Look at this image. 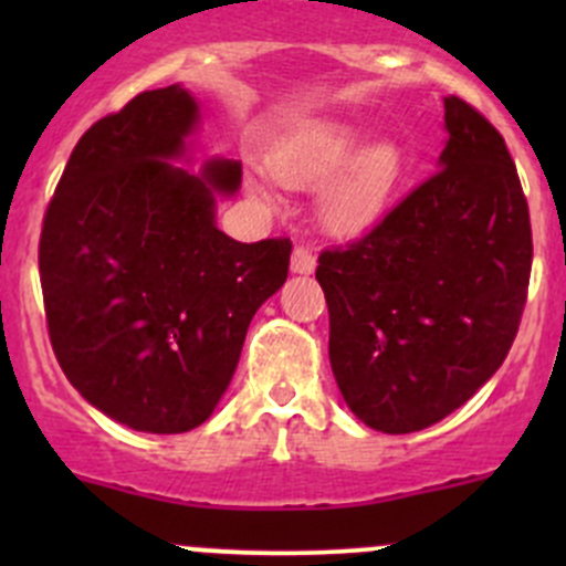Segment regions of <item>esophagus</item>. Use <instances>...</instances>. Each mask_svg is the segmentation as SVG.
Returning <instances> with one entry per match:
<instances>
[{
    "label": "esophagus",
    "mask_w": 566,
    "mask_h": 566,
    "mask_svg": "<svg viewBox=\"0 0 566 566\" xmlns=\"http://www.w3.org/2000/svg\"><path fill=\"white\" fill-rule=\"evenodd\" d=\"M315 265H317L315 254H312L310 249H306V247H295L293 249V260H290V268H293V273H304V276H306V273L315 271Z\"/></svg>",
    "instance_id": "34e87169"
}]
</instances>
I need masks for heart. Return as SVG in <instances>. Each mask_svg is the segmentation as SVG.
Segmentation results:
<instances>
[{
  "label": "heart",
  "instance_id": "obj_1",
  "mask_svg": "<svg viewBox=\"0 0 566 566\" xmlns=\"http://www.w3.org/2000/svg\"><path fill=\"white\" fill-rule=\"evenodd\" d=\"M367 142V130L347 119H315L284 136L271 153V172L287 188H317L319 224L336 238H358L389 213L405 180V150L399 142ZM249 193L271 202L260 180Z\"/></svg>",
  "mask_w": 566,
  "mask_h": 566
}]
</instances>
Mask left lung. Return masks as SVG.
<instances>
[{
	"instance_id": "1",
	"label": "left lung",
	"mask_w": 566,
	"mask_h": 566,
	"mask_svg": "<svg viewBox=\"0 0 566 566\" xmlns=\"http://www.w3.org/2000/svg\"><path fill=\"white\" fill-rule=\"evenodd\" d=\"M438 172L347 249L323 251L328 358L373 430H424L504 364L526 306L531 221L499 130L443 98Z\"/></svg>"
}]
</instances>
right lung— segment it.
I'll use <instances>...</instances> for the list:
<instances>
[{"label": "right lung", "instance_id": "obj_1", "mask_svg": "<svg viewBox=\"0 0 566 566\" xmlns=\"http://www.w3.org/2000/svg\"><path fill=\"white\" fill-rule=\"evenodd\" d=\"M182 84L98 119L73 147L40 235L51 347L71 386L139 432L210 419L254 312L287 279V238L238 243L216 224L241 164L208 158Z\"/></svg>", "mask_w": 566, "mask_h": 566}]
</instances>
